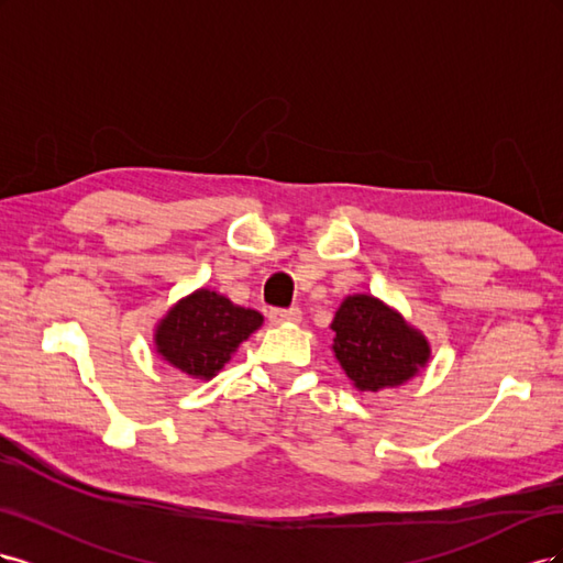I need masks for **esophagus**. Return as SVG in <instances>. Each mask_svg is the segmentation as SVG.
Returning a JSON list of instances; mask_svg holds the SVG:
<instances>
[{"instance_id": "1", "label": "esophagus", "mask_w": 563, "mask_h": 563, "mask_svg": "<svg viewBox=\"0 0 563 563\" xmlns=\"http://www.w3.org/2000/svg\"><path fill=\"white\" fill-rule=\"evenodd\" d=\"M302 317L300 308H288V310H269V323L282 327V323H298Z\"/></svg>"}]
</instances>
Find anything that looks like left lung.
I'll use <instances>...</instances> for the list:
<instances>
[{"label":"left lung","mask_w":563,"mask_h":563,"mask_svg":"<svg viewBox=\"0 0 563 563\" xmlns=\"http://www.w3.org/2000/svg\"><path fill=\"white\" fill-rule=\"evenodd\" d=\"M331 329L335 360L360 391L404 385L430 362L428 338L373 296H347Z\"/></svg>","instance_id":"obj_1"}]
</instances>
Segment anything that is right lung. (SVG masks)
Here are the masks:
<instances>
[{
	"label": "right lung",
	"mask_w": 563,
	"mask_h": 563,
	"mask_svg": "<svg viewBox=\"0 0 563 563\" xmlns=\"http://www.w3.org/2000/svg\"><path fill=\"white\" fill-rule=\"evenodd\" d=\"M261 327V312L240 308L211 288H197L157 323L155 345L162 360L185 376L211 380L240 343Z\"/></svg>",
	"instance_id": "1"
}]
</instances>
